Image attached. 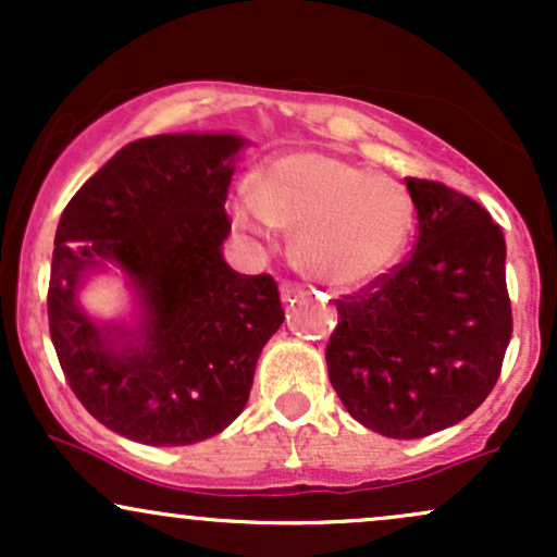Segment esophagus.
<instances>
[{
    "label": "esophagus",
    "mask_w": 557,
    "mask_h": 557,
    "mask_svg": "<svg viewBox=\"0 0 557 557\" xmlns=\"http://www.w3.org/2000/svg\"><path fill=\"white\" fill-rule=\"evenodd\" d=\"M300 293V287L296 283H283V287H280V296H283V300L287 304L290 298H296Z\"/></svg>",
    "instance_id": "1"
}]
</instances>
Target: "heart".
I'll return each instance as SVG.
<instances>
[{
  "label": "heart",
  "mask_w": 557,
  "mask_h": 557,
  "mask_svg": "<svg viewBox=\"0 0 557 557\" xmlns=\"http://www.w3.org/2000/svg\"><path fill=\"white\" fill-rule=\"evenodd\" d=\"M233 225L270 243L277 227L293 230V259L317 283L350 290L398 264L413 233V201L398 181L322 151L272 159L257 190L230 203Z\"/></svg>",
  "instance_id": "obj_1"
}]
</instances>
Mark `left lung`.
Segmentation results:
<instances>
[{
	"label": "left lung",
	"instance_id": "obj_1",
	"mask_svg": "<svg viewBox=\"0 0 557 557\" xmlns=\"http://www.w3.org/2000/svg\"><path fill=\"white\" fill-rule=\"evenodd\" d=\"M406 185L417 248L367 290L337 300L324 354L345 411L393 440L426 437L474 413L513 332L503 230L443 183Z\"/></svg>",
	"mask_w": 557,
	"mask_h": 557
}]
</instances>
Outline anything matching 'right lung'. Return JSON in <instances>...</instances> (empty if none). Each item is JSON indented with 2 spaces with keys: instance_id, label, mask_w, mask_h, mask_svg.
Here are the masks:
<instances>
[{
  "instance_id": "right-lung-1",
  "label": "right lung",
  "mask_w": 557,
  "mask_h": 557,
  "mask_svg": "<svg viewBox=\"0 0 557 557\" xmlns=\"http://www.w3.org/2000/svg\"><path fill=\"white\" fill-rule=\"evenodd\" d=\"M238 133H164L120 149L70 198L54 235L49 332L70 387L107 430L194 445L238 419L283 324L270 274L222 257ZM120 273L132 311L94 318L79 293Z\"/></svg>"
}]
</instances>
